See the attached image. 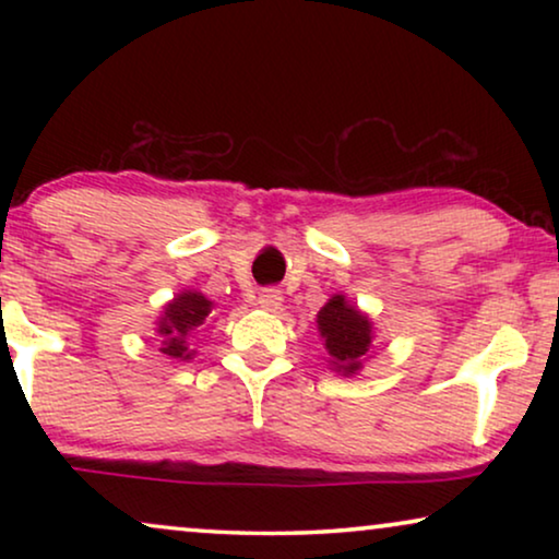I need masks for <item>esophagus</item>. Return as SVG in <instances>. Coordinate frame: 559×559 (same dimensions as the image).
Listing matches in <instances>:
<instances>
[{
  "label": "esophagus",
  "mask_w": 559,
  "mask_h": 559,
  "mask_svg": "<svg viewBox=\"0 0 559 559\" xmlns=\"http://www.w3.org/2000/svg\"><path fill=\"white\" fill-rule=\"evenodd\" d=\"M282 300H285V297H282L280 289H274V287H266V289H262V293H259V297H257L259 308L272 310V312L282 308Z\"/></svg>",
  "instance_id": "34e87169"
}]
</instances>
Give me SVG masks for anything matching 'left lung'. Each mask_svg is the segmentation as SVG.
Returning <instances> with one entry per match:
<instances>
[{
  "instance_id": "left-lung-1",
  "label": "left lung",
  "mask_w": 559,
  "mask_h": 559,
  "mask_svg": "<svg viewBox=\"0 0 559 559\" xmlns=\"http://www.w3.org/2000/svg\"><path fill=\"white\" fill-rule=\"evenodd\" d=\"M318 331L323 338V346L331 356L335 371L343 377H350L364 366V358L369 354L373 331L371 320L364 316L356 305L346 300V295H333L318 312Z\"/></svg>"
}]
</instances>
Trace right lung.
I'll list each match as a JSON object with an SVG mask.
<instances>
[{"label":"right lung","instance_id":"obj_1","mask_svg":"<svg viewBox=\"0 0 559 559\" xmlns=\"http://www.w3.org/2000/svg\"><path fill=\"white\" fill-rule=\"evenodd\" d=\"M213 302L201 293H180L173 302L165 305L163 318L157 320V333L163 338V354L170 358H180L188 361L193 356V350L188 348V338L195 328L205 323V318L211 316Z\"/></svg>","mask_w":559,"mask_h":559}]
</instances>
